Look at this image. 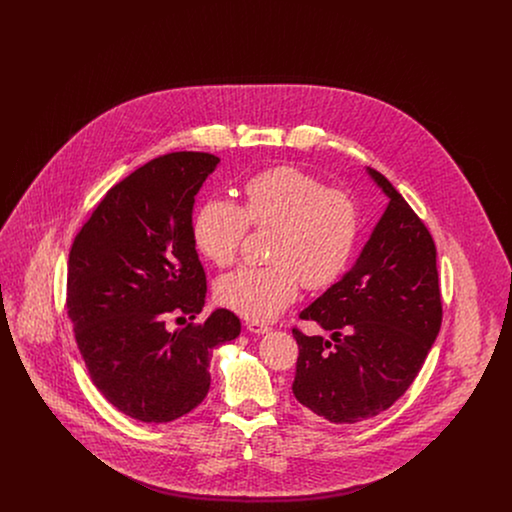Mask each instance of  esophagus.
Returning a JSON list of instances; mask_svg holds the SVG:
<instances>
[{"mask_svg":"<svg viewBox=\"0 0 512 512\" xmlns=\"http://www.w3.org/2000/svg\"><path fill=\"white\" fill-rule=\"evenodd\" d=\"M245 328L251 332V334H268L270 332V326L267 324H261V322H245Z\"/></svg>","mask_w":512,"mask_h":512,"instance_id":"1","label":"esophagus"}]
</instances>
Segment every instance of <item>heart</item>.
<instances>
[{
  "mask_svg": "<svg viewBox=\"0 0 512 512\" xmlns=\"http://www.w3.org/2000/svg\"><path fill=\"white\" fill-rule=\"evenodd\" d=\"M249 222L278 228L272 267H245L222 276L217 297L251 322H268L288 309L301 282L309 290L336 284L347 270L359 238V209L351 195L320 178L282 165L259 172L245 184V205L215 197L194 219L197 249L217 267L236 261Z\"/></svg>",
  "mask_w": 512,
  "mask_h": 512,
  "instance_id": "1",
  "label": "heart"
}]
</instances>
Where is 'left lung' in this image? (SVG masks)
<instances>
[{
    "label": "left lung",
    "mask_w": 512,
    "mask_h": 512,
    "mask_svg": "<svg viewBox=\"0 0 512 512\" xmlns=\"http://www.w3.org/2000/svg\"><path fill=\"white\" fill-rule=\"evenodd\" d=\"M366 172L390 203L355 265L299 313L330 340L293 328V395L334 424L390 409L413 384L441 326L434 240L390 180Z\"/></svg>",
    "instance_id": "1"
}]
</instances>
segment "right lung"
<instances>
[{"label":"right lung","instance_id":"1","mask_svg":"<svg viewBox=\"0 0 512 512\" xmlns=\"http://www.w3.org/2000/svg\"><path fill=\"white\" fill-rule=\"evenodd\" d=\"M220 159L178 151L113 186L74 238L67 311L88 372L109 403L140 422L163 424L195 409L211 386L213 349L240 336V318L215 309L194 242L195 195Z\"/></svg>","mask_w":512,"mask_h":512}]
</instances>
